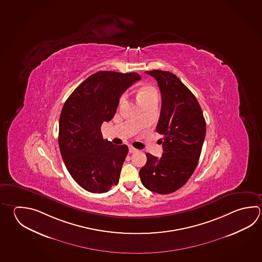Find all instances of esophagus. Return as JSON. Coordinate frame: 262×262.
<instances>
[{
  "label": "esophagus",
  "instance_id": "obj_1",
  "mask_svg": "<svg viewBox=\"0 0 262 262\" xmlns=\"http://www.w3.org/2000/svg\"><path fill=\"white\" fill-rule=\"evenodd\" d=\"M128 151H129V153H135V152H137L138 150L136 148H134V146H129V147H128Z\"/></svg>",
  "mask_w": 262,
  "mask_h": 262
}]
</instances>
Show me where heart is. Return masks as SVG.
Segmentation results:
<instances>
[{
	"instance_id": "1",
	"label": "heart",
	"mask_w": 262,
	"mask_h": 262,
	"mask_svg": "<svg viewBox=\"0 0 262 262\" xmlns=\"http://www.w3.org/2000/svg\"><path fill=\"white\" fill-rule=\"evenodd\" d=\"M123 99L124 97H122L121 101H123ZM138 99L140 103L158 99V92L152 86H144L139 91Z\"/></svg>"
}]
</instances>
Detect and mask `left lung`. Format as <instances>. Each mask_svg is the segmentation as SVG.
Here are the masks:
<instances>
[{"mask_svg": "<svg viewBox=\"0 0 262 262\" xmlns=\"http://www.w3.org/2000/svg\"><path fill=\"white\" fill-rule=\"evenodd\" d=\"M158 81L161 111L157 132L164 137L162 158L146 154L140 178L149 191L167 194L187 183L198 166L206 136L202 109L193 93L168 71H145Z\"/></svg>", "mask_w": 262, "mask_h": 262, "instance_id": "obj_1", "label": "left lung"}]
</instances>
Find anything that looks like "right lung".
Segmentation results:
<instances>
[{"label": "right lung", "mask_w": 262, "mask_h": 262, "mask_svg": "<svg viewBox=\"0 0 262 262\" xmlns=\"http://www.w3.org/2000/svg\"><path fill=\"white\" fill-rule=\"evenodd\" d=\"M140 79L135 72L99 71L64 103L59 119L60 152L71 177L88 192L105 193L119 183L128 146L104 140L101 126L113 119L121 94Z\"/></svg>", "instance_id": "right-lung-1"}]
</instances>
